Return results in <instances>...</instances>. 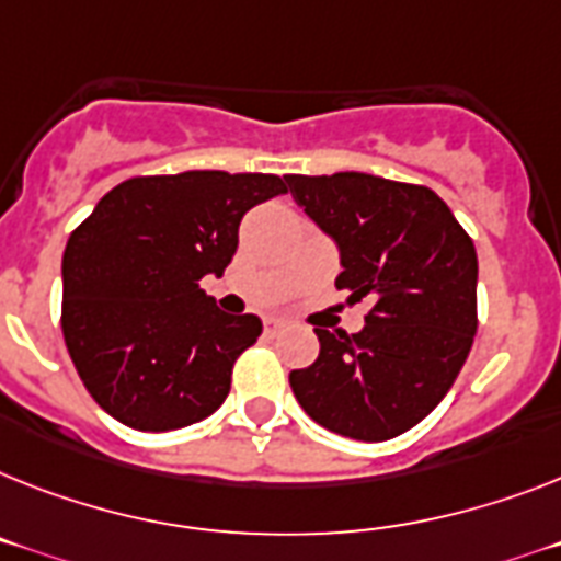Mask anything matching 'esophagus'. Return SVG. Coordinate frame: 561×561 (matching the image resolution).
Returning a JSON list of instances; mask_svg holds the SVG:
<instances>
[{"instance_id":"1","label":"esophagus","mask_w":561,"mask_h":561,"mask_svg":"<svg viewBox=\"0 0 561 561\" xmlns=\"http://www.w3.org/2000/svg\"><path fill=\"white\" fill-rule=\"evenodd\" d=\"M282 328H285V322H282V319H276V317H267L265 319V333H267V336H276V333H279Z\"/></svg>"}]
</instances>
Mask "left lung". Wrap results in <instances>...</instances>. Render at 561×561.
I'll return each instance as SVG.
<instances>
[{
    "label": "left lung",
    "mask_w": 561,
    "mask_h": 561,
    "mask_svg": "<svg viewBox=\"0 0 561 561\" xmlns=\"http://www.w3.org/2000/svg\"><path fill=\"white\" fill-rule=\"evenodd\" d=\"M299 208L336 242V288L368 299L359 333L324 331L290 388L313 422L385 442L445 399L477 336V248L425 185L370 173L285 176Z\"/></svg>",
    "instance_id": "obj_1"
}]
</instances>
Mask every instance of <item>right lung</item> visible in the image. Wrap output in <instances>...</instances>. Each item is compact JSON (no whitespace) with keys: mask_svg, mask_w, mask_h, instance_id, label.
Returning <instances> with one entry per match:
<instances>
[{"mask_svg":"<svg viewBox=\"0 0 561 561\" xmlns=\"http://www.w3.org/2000/svg\"><path fill=\"white\" fill-rule=\"evenodd\" d=\"M288 191L273 173L185 171L107 191L68 239L62 333L102 411L136 431H176L225 402L253 313L216 308L202 276L237 253L242 216Z\"/></svg>","mask_w":561,"mask_h":561,"instance_id":"right-lung-1","label":"right lung"}]
</instances>
